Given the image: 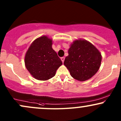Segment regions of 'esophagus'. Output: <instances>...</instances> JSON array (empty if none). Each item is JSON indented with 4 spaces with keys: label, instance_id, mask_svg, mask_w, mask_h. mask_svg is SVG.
Here are the masks:
<instances>
[{
    "label": "esophagus",
    "instance_id": "esophagus-1",
    "mask_svg": "<svg viewBox=\"0 0 121 121\" xmlns=\"http://www.w3.org/2000/svg\"><path fill=\"white\" fill-rule=\"evenodd\" d=\"M61 60L62 62H64V60H65V57H62L61 58Z\"/></svg>",
    "mask_w": 121,
    "mask_h": 121
}]
</instances>
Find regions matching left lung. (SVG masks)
<instances>
[{"mask_svg": "<svg viewBox=\"0 0 121 121\" xmlns=\"http://www.w3.org/2000/svg\"><path fill=\"white\" fill-rule=\"evenodd\" d=\"M64 64L73 78L80 81L89 80L98 72L102 56L98 49L84 39L76 40L68 50Z\"/></svg>", "mask_w": 121, "mask_h": 121, "instance_id": "1", "label": "left lung"}]
</instances>
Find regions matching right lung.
<instances>
[{
    "mask_svg": "<svg viewBox=\"0 0 121 121\" xmlns=\"http://www.w3.org/2000/svg\"><path fill=\"white\" fill-rule=\"evenodd\" d=\"M52 40L47 36L32 43L25 55V66L34 78L46 81L56 74L62 62L52 48Z\"/></svg>",
    "mask_w": 121,
    "mask_h": 121,
    "instance_id": "add662e5",
    "label": "right lung"
}]
</instances>
